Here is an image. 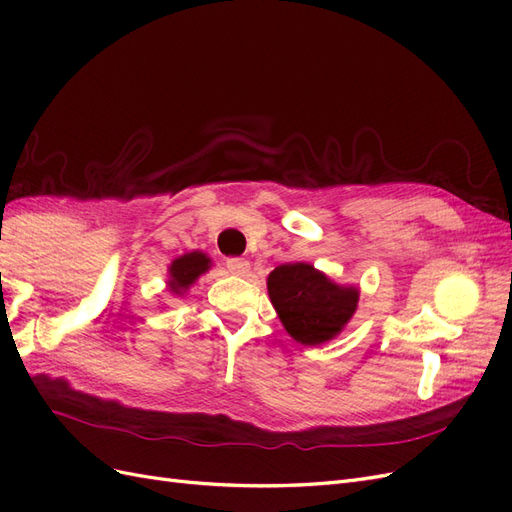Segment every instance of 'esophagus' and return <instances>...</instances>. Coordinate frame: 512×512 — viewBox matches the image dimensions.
I'll return each mask as SVG.
<instances>
[{
    "label": "esophagus",
    "mask_w": 512,
    "mask_h": 512,
    "mask_svg": "<svg viewBox=\"0 0 512 512\" xmlns=\"http://www.w3.org/2000/svg\"><path fill=\"white\" fill-rule=\"evenodd\" d=\"M226 269H228L232 275L245 277L247 273H250V262H247L245 258H228V260H226Z\"/></svg>",
    "instance_id": "34e87169"
}]
</instances>
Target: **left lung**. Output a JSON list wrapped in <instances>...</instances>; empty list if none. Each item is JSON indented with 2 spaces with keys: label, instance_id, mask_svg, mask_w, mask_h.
I'll return each instance as SVG.
<instances>
[{
  "label": "left lung",
  "instance_id": "left-lung-1",
  "mask_svg": "<svg viewBox=\"0 0 512 512\" xmlns=\"http://www.w3.org/2000/svg\"><path fill=\"white\" fill-rule=\"evenodd\" d=\"M267 288L284 329L303 346H318L342 333L359 303V288L339 286L307 262L275 267Z\"/></svg>",
  "mask_w": 512,
  "mask_h": 512
}]
</instances>
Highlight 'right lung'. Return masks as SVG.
Here are the masks:
<instances>
[{
    "label": "right lung",
    "mask_w": 512,
    "mask_h": 512,
    "mask_svg": "<svg viewBox=\"0 0 512 512\" xmlns=\"http://www.w3.org/2000/svg\"><path fill=\"white\" fill-rule=\"evenodd\" d=\"M211 258L203 252H190L175 258L168 267V290L175 294H185L200 275L209 271Z\"/></svg>",
    "instance_id": "1"
}]
</instances>
